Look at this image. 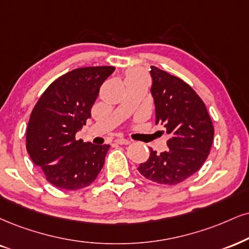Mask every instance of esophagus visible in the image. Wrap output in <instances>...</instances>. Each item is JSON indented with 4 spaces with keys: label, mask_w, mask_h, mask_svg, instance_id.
I'll list each match as a JSON object with an SVG mask.
<instances>
[{
    "label": "esophagus",
    "mask_w": 249,
    "mask_h": 249,
    "mask_svg": "<svg viewBox=\"0 0 249 249\" xmlns=\"http://www.w3.org/2000/svg\"><path fill=\"white\" fill-rule=\"evenodd\" d=\"M115 142L118 143V144H124V145H127V144H130L131 143V141L130 140H128V139H124V137H119V139H116L115 140Z\"/></svg>",
    "instance_id": "obj_1"
}]
</instances>
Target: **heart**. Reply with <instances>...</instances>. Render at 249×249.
<instances>
[{
	"label": "heart",
	"mask_w": 249,
	"mask_h": 249,
	"mask_svg": "<svg viewBox=\"0 0 249 249\" xmlns=\"http://www.w3.org/2000/svg\"><path fill=\"white\" fill-rule=\"evenodd\" d=\"M131 76H137V73L135 72V71H130L129 73H128V76H127V77H131Z\"/></svg>",
	"instance_id": "1"
}]
</instances>
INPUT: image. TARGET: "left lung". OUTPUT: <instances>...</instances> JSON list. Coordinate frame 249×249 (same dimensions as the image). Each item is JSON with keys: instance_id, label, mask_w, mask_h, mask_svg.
Segmentation results:
<instances>
[{"instance_id": "8db88e82", "label": "left lung", "mask_w": 249, "mask_h": 249, "mask_svg": "<svg viewBox=\"0 0 249 249\" xmlns=\"http://www.w3.org/2000/svg\"><path fill=\"white\" fill-rule=\"evenodd\" d=\"M151 96L156 124L166 128L171 139L166 151L150 149V157L137 170L161 185H177L196 173L207 160L213 140V125L207 107L182 79L151 66Z\"/></svg>"}]
</instances>
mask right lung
I'll return each mask as SVG.
<instances>
[{"instance_id": "1", "label": "right lung", "mask_w": 249, "mask_h": 249, "mask_svg": "<svg viewBox=\"0 0 249 249\" xmlns=\"http://www.w3.org/2000/svg\"><path fill=\"white\" fill-rule=\"evenodd\" d=\"M114 67H85L52 83L31 113L26 149L46 179L57 188L76 190L91 185L105 162L108 144L76 140L91 118L99 89Z\"/></svg>"}]
</instances>
